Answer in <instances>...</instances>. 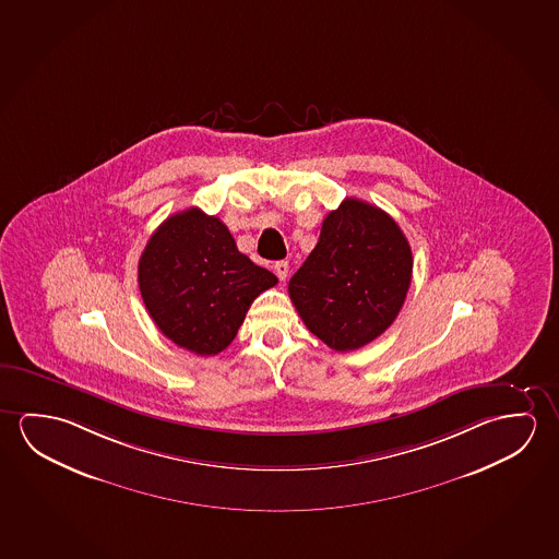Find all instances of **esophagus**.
Masks as SVG:
<instances>
[{
	"mask_svg": "<svg viewBox=\"0 0 559 559\" xmlns=\"http://www.w3.org/2000/svg\"><path fill=\"white\" fill-rule=\"evenodd\" d=\"M274 270L277 277H280V282H285V280H287V274H289V262L280 260V262H275Z\"/></svg>",
	"mask_w": 559,
	"mask_h": 559,
	"instance_id": "34e87169",
	"label": "esophagus"
}]
</instances>
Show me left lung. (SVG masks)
<instances>
[{
  "label": "left lung",
  "instance_id": "left-lung-1",
  "mask_svg": "<svg viewBox=\"0 0 559 559\" xmlns=\"http://www.w3.org/2000/svg\"><path fill=\"white\" fill-rule=\"evenodd\" d=\"M412 249L399 223L377 205L346 198L330 212L289 297L305 326L336 352L381 336L412 284Z\"/></svg>",
  "mask_w": 559,
  "mask_h": 559
}]
</instances>
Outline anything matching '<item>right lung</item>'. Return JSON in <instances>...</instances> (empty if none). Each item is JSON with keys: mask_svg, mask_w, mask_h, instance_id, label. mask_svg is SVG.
Wrapping results in <instances>:
<instances>
[{"mask_svg": "<svg viewBox=\"0 0 559 559\" xmlns=\"http://www.w3.org/2000/svg\"><path fill=\"white\" fill-rule=\"evenodd\" d=\"M138 284L165 336L192 354L215 355L235 340L252 301L277 277L239 252L222 219L190 207L151 235Z\"/></svg>", "mask_w": 559, "mask_h": 559, "instance_id": "1", "label": "right lung"}]
</instances>
